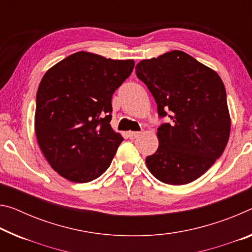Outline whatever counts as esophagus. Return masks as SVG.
I'll return each instance as SVG.
<instances>
[{
    "instance_id": "1",
    "label": "esophagus",
    "mask_w": 252,
    "mask_h": 252,
    "mask_svg": "<svg viewBox=\"0 0 252 252\" xmlns=\"http://www.w3.org/2000/svg\"><path fill=\"white\" fill-rule=\"evenodd\" d=\"M126 134L130 139H134V138H137V137H139V135H140V132H137V131H129V132H127Z\"/></svg>"
}]
</instances>
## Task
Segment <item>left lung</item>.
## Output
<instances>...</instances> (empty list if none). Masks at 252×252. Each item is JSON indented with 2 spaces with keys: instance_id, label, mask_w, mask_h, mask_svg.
Wrapping results in <instances>:
<instances>
[{
  "instance_id": "1",
  "label": "left lung",
  "mask_w": 252,
  "mask_h": 252,
  "mask_svg": "<svg viewBox=\"0 0 252 252\" xmlns=\"http://www.w3.org/2000/svg\"><path fill=\"white\" fill-rule=\"evenodd\" d=\"M138 78L153 94L159 117V146L148 156V169L159 181L184 185L201 177L223 154L231 119L225 87L217 71L189 54L171 50L135 66Z\"/></svg>"
}]
</instances>
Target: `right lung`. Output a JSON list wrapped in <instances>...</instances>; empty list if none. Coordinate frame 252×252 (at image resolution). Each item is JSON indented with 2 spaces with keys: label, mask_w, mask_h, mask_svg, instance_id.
Instances as JSON below:
<instances>
[{
  "label": "right lung",
  "mask_w": 252,
  "mask_h": 252,
  "mask_svg": "<svg viewBox=\"0 0 252 252\" xmlns=\"http://www.w3.org/2000/svg\"><path fill=\"white\" fill-rule=\"evenodd\" d=\"M134 62L78 51L47 70L37 92L34 131L55 171L87 183L109 168L123 137L110 125L112 95Z\"/></svg>",
  "instance_id": "add662e5"
}]
</instances>
